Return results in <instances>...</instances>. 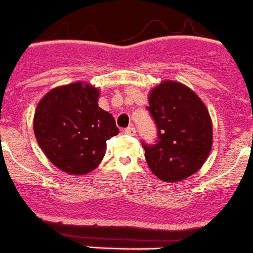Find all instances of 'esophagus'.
Masks as SVG:
<instances>
[{"label":"esophagus","instance_id":"esophagus-1","mask_svg":"<svg viewBox=\"0 0 253 253\" xmlns=\"http://www.w3.org/2000/svg\"><path fill=\"white\" fill-rule=\"evenodd\" d=\"M124 133H125V134H128V135H134L135 134V128H133V126H128L126 129H124Z\"/></svg>","mask_w":253,"mask_h":253}]
</instances>
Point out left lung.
<instances>
[{
	"label": "left lung",
	"instance_id": "1",
	"mask_svg": "<svg viewBox=\"0 0 253 253\" xmlns=\"http://www.w3.org/2000/svg\"><path fill=\"white\" fill-rule=\"evenodd\" d=\"M147 109L156 122L159 141L146 146V161L163 182L176 183L202 168L212 147V120L194 90L164 81L148 94Z\"/></svg>",
	"mask_w": 253,
	"mask_h": 253
}]
</instances>
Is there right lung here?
Listing matches in <instances>:
<instances>
[{
  "label": "right lung",
  "mask_w": 253,
  "mask_h": 253,
  "mask_svg": "<svg viewBox=\"0 0 253 253\" xmlns=\"http://www.w3.org/2000/svg\"><path fill=\"white\" fill-rule=\"evenodd\" d=\"M100 89L89 83L60 85L34 111L37 142L47 159L69 175H85L100 165L106 141L119 134L114 116L98 106Z\"/></svg>",
  "instance_id": "right-lung-1"
}]
</instances>
